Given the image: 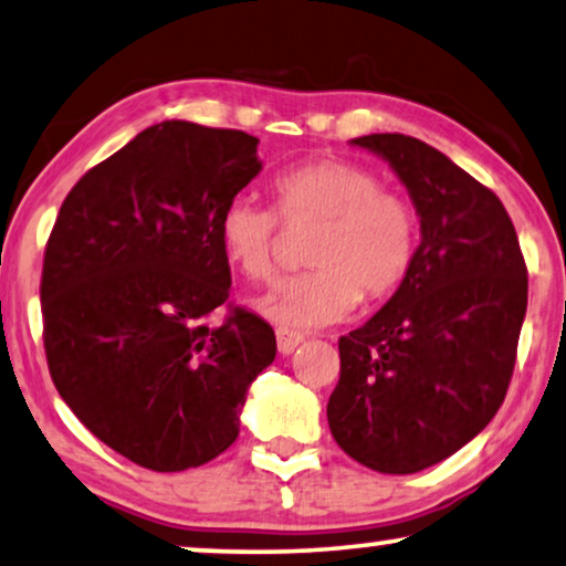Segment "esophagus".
Instances as JSON below:
<instances>
[{
    "mask_svg": "<svg viewBox=\"0 0 566 566\" xmlns=\"http://www.w3.org/2000/svg\"><path fill=\"white\" fill-rule=\"evenodd\" d=\"M303 334H297V331H287V328H276V346L282 354H292L297 349L300 344H303Z\"/></svg>",
    "mask_w": 566,
    "mask_h": 566,
    "instance_id": "esophagus-1",
    "label": "esophagus"
}]
</instances>
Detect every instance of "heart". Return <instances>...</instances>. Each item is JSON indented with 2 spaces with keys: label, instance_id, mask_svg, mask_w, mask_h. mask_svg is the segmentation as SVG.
Wrapping results in <instances>:
<instances>
[{
  "label": "heart",
  "instance_id": "1",
  "mask_svg": "<svg viewBox=\"0 0 566 566\" xmlns=\"http://www.w3.org/2000/svg\"><path fill=\"white\" fill-rule=\"evenodd\" d=\"M274 196L284 224H315L307 248V263L315 269L284 279L255 300V311L276 326H331L346 318L361 295L386 297L409 274L417 253V212L406 196L382 188L373 170L323 157L276 176ZM217 230L232 269L251 282L274 274V209L238 193L224 205Z\"/></svg>",
  "mask_w": 566,
  "mask_h": 566
}]
</instances>
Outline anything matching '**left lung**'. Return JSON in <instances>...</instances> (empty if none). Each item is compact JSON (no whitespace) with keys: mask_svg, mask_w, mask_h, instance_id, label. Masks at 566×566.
I'll use <instances>...</instances> for the list:
<instances>
[{"mask_svg":"<svg viewBox=\"0 0 566 566\" xmlns=\"http://www.w3.org/2000/svg\"><path fill=\"white\" fill-rule=\"evenodd\" d=\"M352 145L382 157L406 186L421 240L394 297L338 338L328 427L367 469L417 473L458 453L502 406L528 269L502 201L440 149L403 134Z\"/></svg>","mask_w":566,"mask_h":566,"instance_id":"1","label":"left lung"}]
</instances>
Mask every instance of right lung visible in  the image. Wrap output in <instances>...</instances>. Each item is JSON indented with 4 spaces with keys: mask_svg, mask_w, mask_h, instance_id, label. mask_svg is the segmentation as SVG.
<instances>
[{
    "mask_svg": "<svg viewBox=\"0 0 566 566\" xmlns=\"http://www.w3.org/2000/svg\"><path fill=\"white\" fill-rule=\"evenodd\" d=\"M259 139L163 120L77 180L43 259V344L59 396L97 440L149 471L224 453L274 328L235 311L220 214L261 172Z\"/></svg>",
    "mask_w": 566,
    "mask_h": 566,
    "instance_id": "obj_1",
    "label": "right lung"
}]
</instances>
